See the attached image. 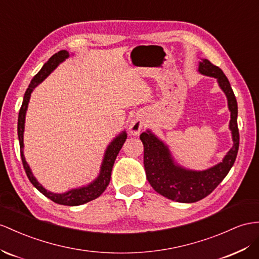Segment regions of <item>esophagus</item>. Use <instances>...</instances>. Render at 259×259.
Returning <instances> with one entry per match:
<instances>
[{
    "mask_svg": "<svg viewBox=\"0 0 259 259\" xmlns=\"http://www.w3.org/2000/svg\"><path fill=\"white\" fill-rule=\"evenodd\" d=\"M143 128V120L140 116H135L131 118L129 123V131L132 135H139Z\"/></svg>",
    "mask_w": 259,
    "mask_h": 259,
    "instance_id": "34e87169",
    "label": "esophagus"
}]
</instances>
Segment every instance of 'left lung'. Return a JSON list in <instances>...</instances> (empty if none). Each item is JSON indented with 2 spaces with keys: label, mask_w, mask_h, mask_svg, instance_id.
<instances>
[{
  "label": "left lung",
  "mask_w": 259,
  "mask_h": 259,
  "mask_svg": "<svg viewBox=\"0 0 259 259\" xmlns=\"http://www.w3.org/2000/svg\"><path fill=\"white\" fill-rule=\"evenodd\" d=\"M199 72L215 77L228 97L231 111L230 129L234 144L223 161L203 171L184 169L174 164L166 145L151 134V131L143 132L140 136L144 147L143 162L149 183L156 193L178 202H196L210 195L233 166L240 145L237 102L228 77L219 66L212 64L207 59L199 62Z\"/></svg>",
  "instance_id": "8db88e82"
}]
</instances>
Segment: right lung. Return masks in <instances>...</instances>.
Wrapping results in <instances>:
<instances>
[{"label": "right lung", "instance_id": "obj_1", "mask_svg": "<svg viewBox=\"0 0 259 259\" xmlns=\"http://www.w3.org/2000/svg\"><path fill=\"white\" fill-rule=\"evenodd\" d=\"M68 57H69L68 51L61 50V51L57 52V54L52 56L49 60L44 64L41 70L39 71L34 76V78L31 79L28 89H27V91H26L25 95H24L22 107H21V109H19L18 122H17V134H18V140H19V148H21V156H22L23 166H24V169L26 171V174H27V177L30 181V183L34 185V186L39 191H40L42 195L48 197L50 200H52L56 203L63 204V205H79V204H83V203L94 200V199L101 196L105 191V189L107 188V186L109 185V182H110L112 166H114V163H115L116 157L119 153V151L121 150L125 139H127V135H125V132H122L120 136H118L115 140L110 143L107 151H106V153H105V157H104L102 168H101V174H99V176L96 178V181L93 182L91 185H89V186L78 188V189H72V190L68 191V193H64V194H54V193H50V191L46 190L41 186V185L36 181V178L32 176L31 170L28 166V164L26 163L24 153H23V148H24L23 135H24L25 115H26V110H27L30 94H31L32 90H34L39 83L42 82L44 79L57 68L59 63L62 62L64 59H66Z\"/></svg>", "mask_w": 259, "mask_h": 259}]
</instances>
